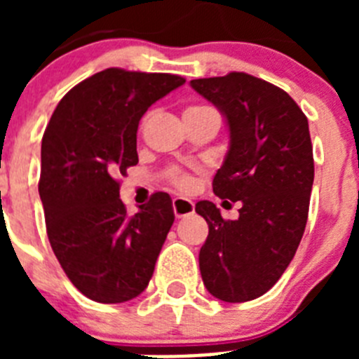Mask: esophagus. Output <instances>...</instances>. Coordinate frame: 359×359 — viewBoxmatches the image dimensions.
<instances>
[{
    "mask_svg": "<svg viewBox=\"0 0 359 359\" xmlns=\"http://www.w3.org/2000/svg\"><path fill=\"white\" fill-rule=\"evenodd\" d=\"M172 208H174V215H176L177 219L185 217V215L194 214V203H192V199L174 198L172 199Z\"/></svg>",
    "mask_w": 359,
    "mask_h": 359,
    "instance_id": "1",
    "label": "esophagus"
}]
</instances>
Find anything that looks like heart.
Segmentation results:
<instances>
[{
  "label": "heart",
  "mask_w": 359,
  "mask_h": 359,
  "mask_svg": "<svg viewBox=\"0 0 359 359\" xmlns=\"http://www.w3.org/2000/svg\"><path fill=\"white\" fill-rule=\"evenodd\" d=\"M198 109H207V107L192 106V107H189V109H187V111H198ZM174 183H176L177 187H187V185H189V177H187L185 174H177L176 172V176H174Z\"/></svg>",
  "instance_id": "1"
}]
</instances>
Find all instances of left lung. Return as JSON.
Listing matches in <instances>:
<instances>
[{"instance_id":"1","label":"left lung","mask_w":359,"mask_h":359,"mask_svg":"<svg viewBox=\"0 0 359 359\" xmlns=\"http://www.w3.org/2000/svg\"><path fill=\"white\" fill-rule=\"evenodd\" d=\"M190 86L223 113L230 131L214 194L241 203L236 221L212 201L196 203L208 223L199 250L203 284L223 302H248L275 286L306 230L315 180L309 123L286 91L248 73Z\"/></svg>"}]
</instances>
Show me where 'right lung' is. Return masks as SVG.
<instances>
[{"label":"right lung","instance_id":"1","mask_svg":"<svg viewBox=\"0 0 359 359\" xmlns=\"http://www.w3.org/2000/svg\"><path fill=\"white\" fill-rule=\"evenodd\" d=\"M182 84L170 73L107 68L69 90L46 126L39 196L48 239L73 286L95 302L138 297L174 223L165 192L129 215L118 177L138 163L145 111Z\"/></svg>","mask_w":359,"mask_h":359}]
</instances>
